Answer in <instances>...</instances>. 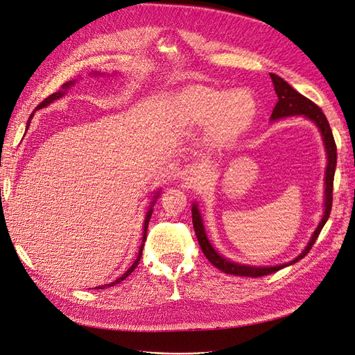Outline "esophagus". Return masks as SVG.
<instances>
[{
	"mask_svg": "<svg viewBox=\"0 0 355 355\" xmlns=\"http://www.w3.org/2000/svg\"><path fill=\"white\" fill-rule=\"evenodd\" d=\"M202 174V168L198 164H190L182 171V180H184L187 184H193V182L198 181Z\"/></svg>",
	"mask_w": 355,
	"mask_h": 355,
	"instance_id": "esophagus-1",
	"label": "esophagus"
}]
</instances>
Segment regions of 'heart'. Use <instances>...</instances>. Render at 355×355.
I'll list each match as a JSON object with an SVG mask.
<instances>
[{"instance_id":"1","label":"heart","mask_w":355,"mask_h":355,"mask_svg":"<svg viewBox=\"0 0 355 355\" xmlns=\"http://www.w3.org/2000/svg\"><path fill=\"white\" fill-rule=\"evenodd\" d=\"M181 110L191 124L211 121V136L228 140L250 124L256 114V101L245 90L194 86L180 98Z\"/></svg>"}]
</instances>
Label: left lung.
Segmentation results:
<instances>
[{"label":"left lung","instance_id":"left-lung-1","mask_svg":"<svg viewBox=\"0 0 355 355\" xmlns=\"http://www.w3.org/2000/svg\"><path fill=\"white\" fill-rule=\"evenodd\" d=\"M270 78L275 86V92L278 95V102L275 105V108L272 111L270 118L272 120H278V118H284V116H291V115H304L307 116L309 120H311L314 124L318 125V128L320 130L324 146H326V152H327V168H326V190H324V215L320 220L319 227L314 231L313 237L309 243V245L306 247V250L301 253L297 259H294L290 263L285 265H279V266H272V268H252V266H245V265H239V263H232V261H228L227 259H224L222 256H219L214 247L209 243L206 234H205V227L202 224V218L199 214V209L196 205H193L191 209V216H193V227L196 231V237L199 240L202 252L205 253L206 259L211 261V263L218 268L219 270L225 272L228 275H235V277H250V278H260L265 277V275L278 272L279 269L290 266L293 263H297L298 260L303 259L310 250L313 244L316 243L319 234L322 231V228L324 227L327 218L331 215V209H332V199H334V175H335V168H336V144H335V139L332 135V130L329 123H327L324 114L322 112V110L318 107L316 103L311 102L309 98L303 96L301 94H298L297 90H294L290 85H288L284 78H281L277 74L270 73Z\"/></svg>","mask_w":355,"mask_h":355}]
</instances>
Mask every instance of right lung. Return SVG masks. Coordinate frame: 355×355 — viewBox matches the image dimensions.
Returning <instances> with one entry per match:
<instances>
[{
  "label": "right lung",
  "mask_w": 355,
  "mask_h": 355,
  "mask_svg": "<svg viewBox=\"0 0 355 355\" xmlns=\"http://www.w3.org/2000/svg\"><path fill=\"white\" fill-rule=\"evenodd\" d=\"M74 83V80L73 82H67V83H64L61 87H62V90H60V92H55V94H52V95H49L48 98H45L41 103H39L37 105V107H36V110H39V108H42V107H46V105L48 103H51L52 101H55V99H60L64 94H65V92L64 90H67L71 85ZM32 116H33V114L31 115V118H29V121H28V127H29V124H31V120H32ZM157 196V194H156ZM156 196H155V198H156ZM153 203H155V200L152 202V206H153ZM152 207H150V211L148 212V215H146V219H144V227H143V244L140 245V252H139V256H137V259H136V261H135V263L133 265H131V268L124 273V275H121V277L120 278H118L116 281H114L112 284H107V285H102V286H96V290H103V288H107V286H112V285H115V284H118V282H121V281H124L127 277H128V275L131 273V272H133L136 268H137V265H139V261H140V257H141V252H143V245H144V241H146V235H148V225H149V220H150V216H152Z\"/></svg>",
  "instance_id": "1"
}]
</instances>
